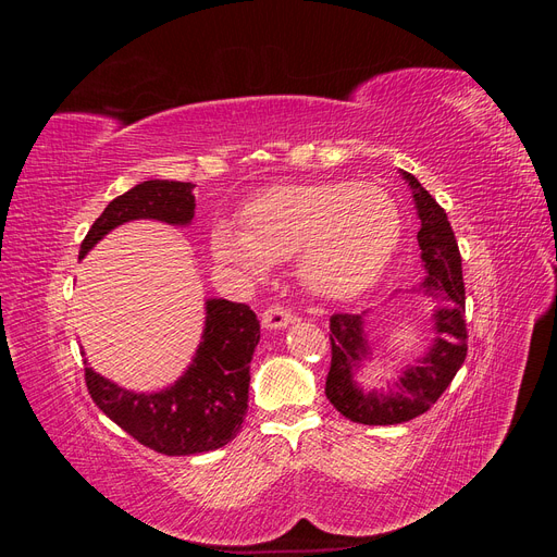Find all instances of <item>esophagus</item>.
I'll use <instances>...</instances> for the list:
<instances>
[{"label":"esophagus","instance_id":"esophagus-1","mask_svg":"<svg viewBox=\"0 0 557 557\" xmlns=\"http://www.w3.org/2000/svg\"><path fill=\"white\" fill-rule=\"evenodd\" d=\"M293 315L290 311H285L283 307H269L264 313H262V327L264 330H283L293 325Z\"/></svg>","mask_w":557,"mask_h":557}]
</instances>
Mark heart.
I'll return each instance as SVG.
<instances>
[{
  "mask_svg": "<svg viewBox=\"0 0 557 557\" xmlns=\"http://www.w3.org/2000/svg\"><path fill=\"white\" fill-rule=\"evenodd\" d=\"M242 227H213L209 244L218 267L244 281H262L274 262L297 256L301 283L327 299L369 288L401 239L395 199L379 185L350 181L267 188L244 207Z\"/></svg>",
  "mask_w": 557,
  "mask_h": 557,
  "instance_id": "heart-1",
  "label": "heart"
}]
</instances>
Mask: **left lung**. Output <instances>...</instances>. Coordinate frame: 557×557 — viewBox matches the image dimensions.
Returning <instances> with one entry per match:
<instances>
[{"label":"left lung","mask_w":557,"mask_h":557,"mask_svg":"<svg viewBox=\"0 0 557 557\" xmlns=\"http://www.w3.org/2000/svg\"><path fill=\"white\" fill-rule=\"evenodd\" d=\"M399 174L411 185L420 221L418 246L425 278L416 290L434 301V342L418 360L404 364L395 381L364 385L360 381L362 369L367 360H372V346L364 330L369 311L334 313L330 318L332 364L325 395L336 411L362 425H397L425 413L444 395L467 356L465 283L458 242L436 199L413 174L404 170Z\"/></svg>","instance_id":"left-lung-1"}]
</instances>
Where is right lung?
<instances>
[{
	"label": "right lung",
	"instance_id": "right-lung-1",
	"mask_svg": "<svg viewBox=\"0 0 557 557\" xmlns=\"http://www.w3.org/2000/svg\"><path fill=\"white\" fill-rule=\"evenodd\" d=\"M193 188V183L160 178L134 185L109 201L92 223L78 260L129 221L190 225ZM205 309V332L195 358L164 391L134 393L86 367V385L97 407L139 444L162 455H195L225 446L239 434L248 409L250 360L260 342V320L250 307L227 299H207Z\"/></svg>",
	"mask_w": 557,
	"mask_h": 557
}]
</instances>
